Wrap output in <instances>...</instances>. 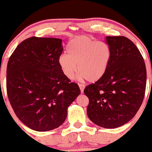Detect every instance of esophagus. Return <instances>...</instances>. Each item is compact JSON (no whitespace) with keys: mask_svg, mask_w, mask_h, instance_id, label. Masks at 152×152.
I'll return each mask as SVG.
<instances>
[{"mask_svg":"<svg viewBox=\"0 0 152 152\" xmlns=\"http://www.w3.org/2000/svg\"><path fill=\"white\" fill-rule=\"evenodd\" d=\"M79 87H80V88L81 93H83V91H84V88H85V85L80 83V84H79Z\"/></svg>","mask_w":152,"mask_h":152,"instance_id":"1","label":"esophagus"}]
</instances>
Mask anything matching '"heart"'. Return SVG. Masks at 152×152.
I'll return each instance as SVG.
<instances>
[{
	"label": "heart",
	"mask_w": 152,
	"mask_h": 152,
	"mask_svg": "<svg viewBox=\"0 0 152 152\" xmlns=\"http://www.w3.org/2000/svg\"><path fill=\"white\" fill-rule=\"evenodd\" d=\"M67 51L60 56L58 64L69 79H73L79 71L80 79L94 83L107 72L112 53L106 43L89 37H78L70 41Z\"/></svg>",
	"instance_id": "1"
}]
</instances>
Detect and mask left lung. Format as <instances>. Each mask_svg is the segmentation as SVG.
<instances>
[{
  "label": "left lung",
  "instance_id": "1",
  "mask_svg": "<svg viewBox=\"0 0 152 152\" xmlns=\"http://www.w3.org/2000/svg\"><path fill=\"white\" fill-rule=\"evenodd\" d=\"M111 60L102 78L86 86L87 115L96 125L115 128L135 115L143 102L146 69L138 48L124 36H107Z\"/></svg>",
  "mask_w": 152,
  "mask_h": 152
}]
</instances>
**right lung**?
Here are the masks:
<instances>
[{
  "label": "right lung",
  "instance_id": "add662e5",
  "mask_svg": "<svg viewBox=\"0 0 152 152\" xmlns=\"http://www.w3.org/2000/svg\"><path fill=\"white\" fill-rule=\"evenodd\" d=\"M61 43L54 37H29L8 61L6 90L11 107L24 125L37 131L62 125L67 108L80 94L58 64Z\"/></svg>",
  "mask_w": 152,
  "mask_h": 152
}]
</instances>
